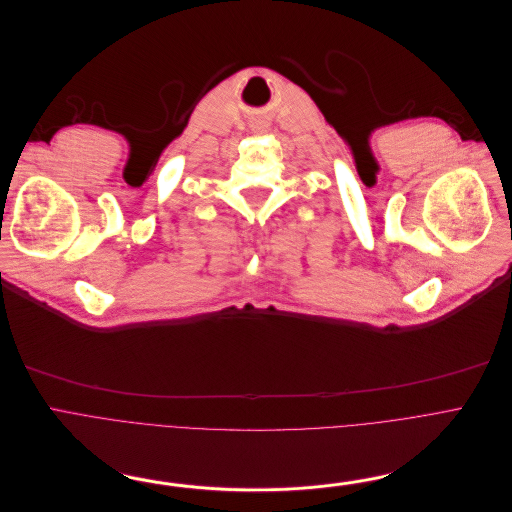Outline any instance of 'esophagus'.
Instances as JSON below:
<instances>
[{"label": "esophagus", "instance_id": "34e87169", "mask_svg": "<svg viewBox=\"0 0 512 512\" xmlns=\"http://www.w3.org/2000/svg\"><path fill=\"white\" fill-rule=\"evenodd\" d=\"M252 131H254V133H256V135H262V133H264V131H266V127H264V125H262V123H258V125H254V129H252Z\"/></svg>", "mask_w": 512, "mask_h": 512}]
</instances>
